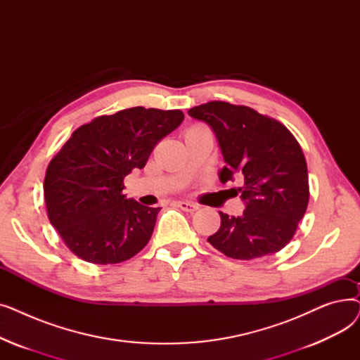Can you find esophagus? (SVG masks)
<instances>
[{"label": "esophagus", "mask_w": 360, "mask_h": 360, "mask_svg": "<svg viewBox=\"0 0 360 360\" xmlns=\"http://www.w3.org/2000/svg\"><path fill=\"white\" fill-rule=\"evenodd\" d=\"M176 204L179 209H182L184 212H188V213H194L195 210H198V205L191 201H178Z\"/></svg>", "instance_id": "1"}]
</instances>
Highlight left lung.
Returning <instances> with one entry per match:
<instances>
[{"label":"left lung","instance_id":"1","mask_svg":"<svg viewBox=\"0 0 360 360\" xmlns=\"http://www.w3.org/2000/svg\"><path fill=\"white\" fill-rule=\"evenodd\" d=\"M188 115L214 132L224 160L219 179L224 184L236 175L243 178V213L229 217L220 212V228L207 240L235 259L285 248L309 201L307 160L292 132L248 106L228 102L204 103Z\"/></svg>","mask_w":360,"mask_h":360}]
</instances>
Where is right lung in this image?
<instances>
[{"instance_id": "add662e5", "label": "right lung", "mask_w": 360, "mask_h": 360, "mask_svg": "<svg viewBox=\"0 0 360 360\" xmlns=\"http://www.w3.org/2000/svg\"><path fill=\"white\" fill-rule=\"evenodd\" d=\"M182 121L179 109L136 106L72 132L46 169L44 195L51 224L75 255L117 264L146 247L160 207L127 198L124 178L143 169L158 141Z\"/></svg>"}]
</instances>
